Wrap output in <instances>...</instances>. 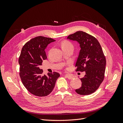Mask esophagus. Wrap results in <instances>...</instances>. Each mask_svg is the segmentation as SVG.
I'll use <instances>...</instances> for the list:
<instances>
[{
	"label": "esophagus",
	"instance_id": "esophagus-1",
	"mask_svg": "<svg viewBox=\"0 0 123 123\" xmlns=\"http://www.w3.org/2000/svg\"><path fill=\"white\" fill-rule=\"evenodd\" d=\"M64 75L69 79H72L74 78V75L71 74H65Z\"/></svg>",
	"mask_w": 123,
	"mask_h": 123
}]
</instances>
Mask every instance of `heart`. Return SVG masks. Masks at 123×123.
Here are the masks:
<instances>
[{
    "mask_svg": "<svg viewBox=\"0 0 123 123\" xmlns=\"http://www.w3.org/2000/svg\"><path fill=\"white\" fill-rule=\"evenodd\" d=\"M64 47H73L72 44L68 41H65L62 43V48Z\"/></svg>",
    "mask_w": 123,
    "mask_h": 123,
    "instance_id": "heart-1",
    "label": "heart"
}]
</instances>
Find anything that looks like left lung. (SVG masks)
<instances>
[{
	"label": "left lung",
	"instance_id": "left-lung-1",
	"mask_svg": "<svg viewBox=\"0 0 123 123\" xmlns=\"http://www.w3.org/2000/svg\"><path fill=\"white\" fill-rule=\"evenodd\" d=\"M67 38L80 44L81 49L75 63L76 71L86 73L84 77L80 79L81 87L75 92L79 95H89L97 90L105 77L106 61L103 49L95 37L82 31H78Z\"/></svg>",
	"mask_w": 123,
	"mask_h": 123
}]
</instances>
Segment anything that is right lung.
<instances>
[{
    "instance_id": "right-lung-1",
    "label": "right lung",
    "mask_w": 123,
    "mask_h": 123,
    "mask_svg": "<svg viewBox=\"0 0 123 123\" xmlns=\"http://www.w3.org/2000/svg\"><path fill=\"white\" fill-rule=\"evenodd\" d=\"M55 41L51 38L39 36L23 46L18 60L19 75L23 84L33 95L38 97L49 95L55 87L59 73H48L43 75L40 69L43 60L47 59L45 49L48 44Z\"/></svg>"
}]
</instances>
